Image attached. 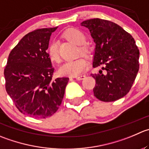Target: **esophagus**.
Listing matches in <instances>:
<instances>
[{"instance_id": "1", "label": "esophagus", "mask_w": 149, "mask_h": 149, "mask_svg": "<svg viewBox=\"0 0 149 149\" xmlns=\"http://www.w3.org/2000/svg\"><path fill=\"white\" fill-rule=\"evenodd\" d=\"M85 78V76L84 75H81V76H75V79H76V80H82V79H84Z\"/></svg>"}]
</instances>
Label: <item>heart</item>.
<instances>
[{
    "label": "heart",
    "mask_w": 149,
    "mask_h": 149,
    "mask_svg": "<svg viewBox=\"0 0 149 149\" xmlns=\"http://www.w3.org/2000/svg\"><path fill=\"white\" fill-rule=\"evenodd\" d=\"M64 36L67 39L70 40L77 45H81L79 48L81 53L84 55L88 56L90 54V49L88 46L84 45L86 36L81 30L77 28L71 27L66 30L64 33ZM47 53L50 60L54 63H59L60 60L59 54L58 45L56 41H52L49 43L47 49ZM88 62L84 57H79L74 60H70L63 63L59 68L58 72L62 76H77L81 74L87 69Z\"/></svg>",
    "instance_id": "obj_1"
}]
</instances>
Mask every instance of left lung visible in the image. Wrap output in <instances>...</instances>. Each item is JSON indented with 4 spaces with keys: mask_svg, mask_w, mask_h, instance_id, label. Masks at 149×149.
<instances>
[{
    "mask_svg": "<svg viewBox=\"0 0 149 149\" xmlns=\"http://www.w3.org/2000/svg\"><path fill=\"white\" fill-rule=\"evenodd\" d=\"M87 27L95 43L93 68L102 66V73L91 76L96 81L94 95L103 102L125 97L139 70V49L130 33L113 22L91 19L81 23Z\"/></svg>",
    "mask_w": 149,
    "mask_h": 149,
    "instance_id": "8db88e82",
    "label": "left lung"
}]
</instances>
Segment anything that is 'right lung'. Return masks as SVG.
Listing matches in <instances>:
<instances>
[{
    "instance_id": "right-lung-1",
    "label": "right lung",
    "mask_w": 149,
    "mask_h": 149,
    "mask_svg": "<svg viewBox=\"0 0 149 149\" xmlns=\"http://www.w3.org/2000/svg\"><path fill=\"white\" fill-rule=\"evenodd\" d=\"M57 27L27 33L8 55L4 69L6 90L24 114L44 119L58 110L67 77L52 79L54 68L47 52L50 36Z\"/></svg>"
}]
</instances>
